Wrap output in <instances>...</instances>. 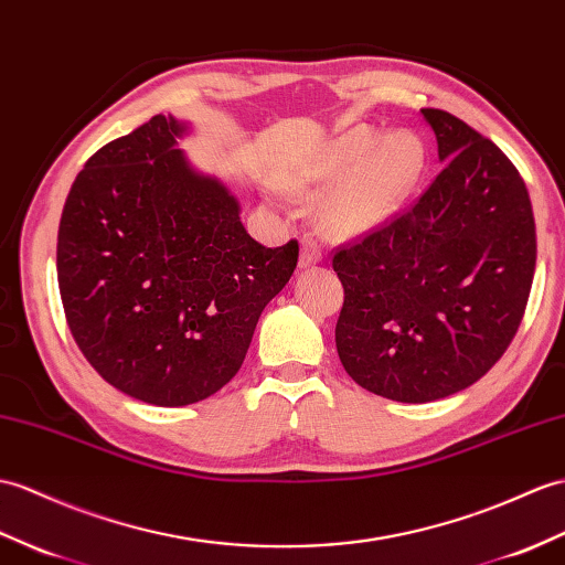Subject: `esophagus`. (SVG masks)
<instances>
[{"label":"esophagus","mask_w":565,"mask_h":565,"mask_svg":"<svg viewBox=\"0 0 565 565\" xmlns=\"http://www.w3.org/2000/svg\"><path fill=\"white\" fill-rule=\"evenodd\" d=\"M320 259H322L320 243L310 238V235H306L303 243H300V267H312V265H318Z\"/></svg>","instance_id":"obj_1"}]
</instances>
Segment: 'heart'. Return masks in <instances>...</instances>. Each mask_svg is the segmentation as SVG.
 I'll return each instance as SVG.
<instances>
[{
	"instance_id": "heart-1",
	"label": "heart",
	"mask_w": 565,
	"mask_h": 565,
	"mask_svg": "<svg viewBox=\"0 0 565 565\" xmlns=\"http://www.w3.org/2000/svg\"><path fill=\"white\" fill-rule=\"evenodd\" d=\"M424 170V147L409 132L380 139L369 125L334 137L300 170L294 188L318 196L333 188L320 206L324 231L337 238H356L395 216Z\"/></svg>"
}]
</instances>
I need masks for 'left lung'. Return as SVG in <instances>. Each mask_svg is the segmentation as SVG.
I'll list each match as a JSON object with an SVG mask.
<instances>
[{"label":"left lung","instance_id":"8db88e82","mask_svg":"<svg viewBox=\"0 0 565 565\" xmlns=\"http://www.w3.org/2000/svg\"><path fill=\"white\" fill-rule=\"evenodd\" d=\"M443 170L409 212L332 259L337 351L373 395L422 404L477 383L527 306L536 233L518 168L460 117L424 108Z\"/></svg>","mask_w":565,"mask_h":565}]
</instances>
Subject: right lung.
Listing matches in <instances>:
<instances>
[{
	"mask_svg": "<svg viewBox=\"0 0 565 565\" xmlns=\"http://www.w3.org/2000/svg\"><path fill=\"white\" fill-rule=\"evenodd\" d=\"M188 135L168 113L105 143L76 175L57 235L74 342L103 380L156 406L226 385L298 265L296 241L265 247L245 231L238 196L180 149Z\"/></svg>",
	"mask_w": 565,
	"mask_h": 565,
	"instance_id": "right-lung-1",
	"label": "right lung"
}]
</instances>
